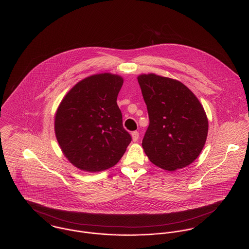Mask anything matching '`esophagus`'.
Listing matches in <instances>:
<instances>
[{
  "label": "esophagus",
  "mask_w": 249,
  "mask_h": 249,
  "mask_svg": "<svg viewBox=\"0 0 249 249\" xmlns=\"http://www.w3.org/2000/svg\"><path fill=\"white\" fill-rule=\"evenodd\" d=\"M131 137H132V141L133 142H137L139 140V133L137 131H133L131 133Z\"/></svg>",
  "instance_id": "esophagus-1"
}]
</instances>
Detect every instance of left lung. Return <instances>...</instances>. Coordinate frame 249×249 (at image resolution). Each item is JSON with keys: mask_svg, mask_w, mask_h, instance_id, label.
I'll return each mask as SVG.
<instances>
[{"mask_svg": "<svg viewBox=\"0 0 249 249\" xmlns=\"http://www.w3.org/2000/svg\"><path fill=\"white\" fill-rule=\"evenodd\" d=\"M137 79L149 117L142 142L144 153L167 171L188 166L199 157L207 138L204 107L178 80L155 73L141 74Z\"/></svg>", "mask_w": 249, "mask_h": 249, "instance_id": "obj_1", "label": "left lung"}]
</instances>
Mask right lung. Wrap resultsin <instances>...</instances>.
Instances as JSON below:
<instances>
[{
    "label": "right lung",
    "instance_id": "right-lung-1",
    "mask_svg": "<svg viewBox=\"0 0 249 249\" xmlns=\"http://www.w3.org/2000/svg\"><path fill=\"white\" fill-rule=\"evenodd\" d=\"M122 76L94 74L78 82L60 103L54 130L61 150L80 170L100 172L114 166L131 142L123 127L117 97Z\"/></svg>",
    "mask_w": 249,
    "mask_h": 249
}]
</instances>
